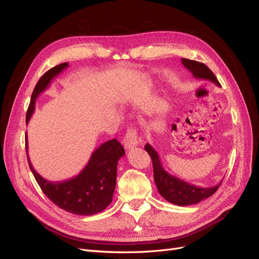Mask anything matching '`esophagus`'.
<instances>
[{"label": "esophagus", "mask_w": 259, "mask_h": 259, "mask_svg": "<svg viewBox=\"0 0 259 259\" xmlns=\"http://www.w3.org/2000/svg\"><path fill=\"white\" fill-rule=\"evenodd\" d=\"M139 144L137 137V131L134 127H130L123 138V145L126 149H134Z\"/></svg>", "instance_id": "34e87169"}]
</instances>
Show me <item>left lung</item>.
<instances>
[{
    "mask_svg": "<svg viewBox=\"0 0 259 259\" xmlns=\"http://www.w3.org/2000/svg\"><path fill=\"white\" fill-rule=\"evenodd\" d=\"M181 61L184 67L189 69L196 79L210 80L217 85H221L215 75L212 73V70L207 65L189 59H181ZM145 149L149 153L151 159H152L154 181L157 186L158 193L167 201L177 204V206H190V204L198 203L203 199L209 198L210 196L218 191L219 186L222 183L221 181L218 185L212 187H199L187 183L165 170L162 164H160L157 152L152 146L147 144Z\"/></svg>",
    "mask_w": 259,
    "mask_h": 259,
    "instance_id": "left-lung-1",
    "label": "left lung"
}]
</instances>
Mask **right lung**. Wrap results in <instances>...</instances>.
Segmentation results:
<instances>
[{
	"instance_id": "1",
	"label": "right lung",
	"mask_w": 259,
	"mask_h": 259,
	"mask_svg": "<svg viewBox=\"0 0 259 259\" xmlns=\"http://www.w3.org/2000/svg\"><path fill=\"white\" fill-rule=\"evenodd\" d=\"M68 63H62L45 73L35 85L30 106L26 111V123L35 109L38 95L46 90L51 80L58 76ZM25 150L28 152V138L25 133ZM125 154L117 139L104 142L92 153L89 163L76 177L65 181L51 182L42 178L33 168L29 155L28 162L35 180L47 197L61 209L77 215H93L109 206L117 182V166L120 157Z\"/></svg>"
}]
</instances>
